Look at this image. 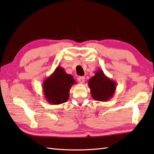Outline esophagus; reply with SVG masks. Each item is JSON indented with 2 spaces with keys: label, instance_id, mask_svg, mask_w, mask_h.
I'll list each match as a JSON object with an SVG mask.
<instances>
[{
  "label": "esophagus",
  "instance_id": "1",
  "mask_svg": "<svg viewBox=\"0 0 154 154\" xmlns=\"http://www.w3.org/2000/svg\"><path fill=\"white\" fill-rule=\"evenodd\" d=\"M78 82H79L80 84H82L85 82V76H80V77H78Z\"/></svg>",
  "mask_w": 154,
  "mask_h": 154
}]
</instances>
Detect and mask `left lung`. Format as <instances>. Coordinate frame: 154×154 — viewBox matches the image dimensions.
<instances>
[{
	"mask_svg": "<svg viewBox=\"0 0 154 154\" xmlns=\"http://www.w3.org/2000/svg\"><path fill=\"white\" fill-rule=\"evenodd\" d=\"M88 86L93 99L106 102L113 97L117 84L114 80L105 76L101 69H98L94 76L88 80Z\"/></svg>",
	"mask_w": 154,
	"mask_h": 154,
	"instance_id": "1",
	"label": "left lung"
}]
</instances>
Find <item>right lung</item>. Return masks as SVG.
<instances>
[{"label": "right lung", "mask_w": 154, "mask_h": 154, "mask_svg": "<svg viewBox=\"0 0 154 154\" xmlns=\"http://www.w3.org/2000/svg\"><path fill=\"white\" fill-rule=\"evenodd\" d=\"M74 84H76V80L73 76L66 74L63 68L57 66L43 82L45 100L51 104L66 103L69 99V90Z\"/></svg>", "instance_id": "obj_1"}]
</instances>
